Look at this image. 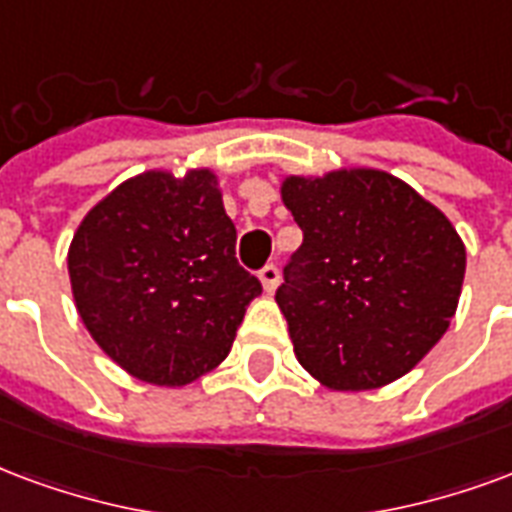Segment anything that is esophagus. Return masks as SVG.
I'll use <instances>...</instances> for the list:
<instances>
[{
	"label": "esophagus",
	"instance_id": "obj_1",
	"mask_svg": "<svg viewBox=\"0 0 512 512\" xmlns=\"http://www.w3.org/2000/svg\"><path fill=\"white\" fill-rule=\"evenodd\" d=\"M260 282H263V290H266V293H274L276 285H279V268H276L274 263H268V266L260 271Z\"/></svg>",
	"mask_w": 512,
	"mask_h": 512
}]
</instances>
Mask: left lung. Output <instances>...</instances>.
I'll list each match as a JSON object with an SVG mask.
<instances>
[{
	"label": "left lung",
	"mask_w": 512,
	"mask_h": 512,
	"mask_svg": "<svg viewBox=\"0 0 512 512\" xmlns=\"http://www.w3.org/2000/svg\"><path fill=\"white\" fill-rule=\"evenodd\" d=\"M282 200L304 230L276 290L298 363L331 391H374L415 369L464 285L450 219L374 168L287 176Z\"/></svg>",
	"instance_id": "8db88e82"
}]
</instances>
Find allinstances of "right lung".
I'll return each mask as SVG.
<instances>
[{"instance_id":"1","label":"right lung","mask_w":512,"mask_h":512,"mask_svg":"<svg viewBox=\"0 0 512 512\" xmlns=\"http://www.w3.org/2000/svg\"><path fill=\"white\" fill-rule=\"evenodd\" d=\"M75 309L127 374L179 388L225 361L263 293L236 260L217 173L146 170L83 217L67 252Z\"/></svg>"}]
</instances>
